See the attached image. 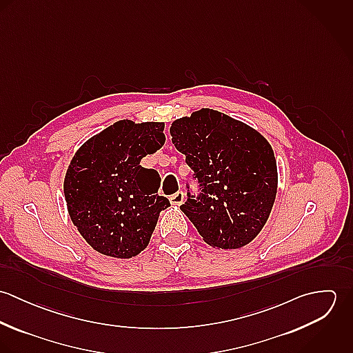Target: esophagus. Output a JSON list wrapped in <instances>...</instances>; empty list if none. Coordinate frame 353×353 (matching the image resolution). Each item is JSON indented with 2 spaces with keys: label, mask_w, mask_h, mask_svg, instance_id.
Wrapping results in <instances>:
<instances>
[{
  "label": "esophagus",
  "mask_w": 353,
  "mask_h": 353,
  "mask_svg": "<svg viewBox=\"0 0 353 353\" xmlns=\"http://www.w3.org/2000/svg\"><path fill=\"white\" fill-rule=\"evenodd\" d=\"M183 201H185V193H183L182 190H179V192H176L175 194L170 196V202H171L172 205H181Z\"/></svg>",
  "instance_id": "obj_1"
}]
</instances>
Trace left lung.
<instances>
[{"label":"left lung","mask_w":353,"mask_h":353,"mask_svg":"<svg viewBox=\"0 0 353 353\" xmlns=\"http://www.w3.org/2000/svg\"><path fill=\"white\" fill-rule=\"evenodd\" d=\"M170 133L194 171L200 193L188 190L181 209L202 239L217 249L250 243L265 225L277 192V164L269 143L246 123L210 108L176 119Z\"/></svg>","instance_id":"8db88e82"}]
</instances>
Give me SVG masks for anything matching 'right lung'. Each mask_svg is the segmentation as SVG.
<instances>
[{
    "mask_svg": "<svg viewBox=\"0 0 353 353\" xmlns=\"http://www.w3.org/2000/svg\"><path fill=\"white\" fill-rule=\"evenodd\" d=\"M163 122L118 121L72 159L63 182L68 212L97 252L132 258L148 246L170 201L157 194V171L140 161L163 147Z\"/></svg>",
    "mask_w": 353,
    "mask_h": 353,
    "instance_id": "obj_1",
    "label": "right lung"
}]
</instances>
